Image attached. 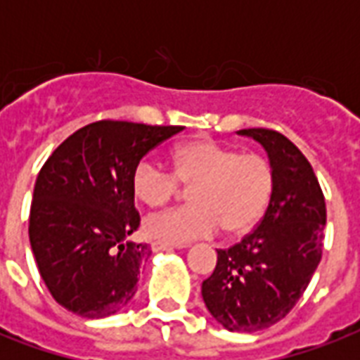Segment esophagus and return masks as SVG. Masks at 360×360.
I'll return each mask as SVG.
<instances>
[{"label":"esophagus","mask_w":360,"mask_h":360,"mask_svg":"<svg viewBox=\"0 0 360 360\" xmlns=\"http://www.w3.org/2000/svg\"><path fill=\"white\" fill-rule=\"evenodd\" d=\"M153 250H174V245H168V243H158V240H153L151 243Z\"/></svg>","instance_id":"obj_1"}]
</instances>
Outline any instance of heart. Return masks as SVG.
I'll use <instances>...</instances> for the list:
<instances>
[{
    "label": "heart",
    "instance_id": "b5f03b06",
    "mask_svg": "<svg viewBox=\"0 0 360 360\" xmlns=\"http://www.w3.org/2000/svg\"><path fill=\"white\" fill-rule=\"evenodd\" d=\"M179 183L190 186L192 205L147 217L146 236L158 243L185 245L222 230L243 236L267 211L276 169L259 153H243L211 138L181 141L172 151V172L146 157L132 169L130 186L136 200L147 207H160L177 194Z\"/></svg>",
    "mask_w": 360,
    "mask_h": 360
}]
</instances>
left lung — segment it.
Wrapping results in <instances>:
<instances>
[{"mask_svg":"<svg viewBox=\"0 0 360 360\" xmlns=\"http://www.w3.org/2000/svg\"><path fill=\"white\" fill-rule=\"evenodd\" d=\"M276 169L267 211L248 236L219 252L203 280L205 307L228 330L256 333L291 312L321 259L327 209L319 181L299 147L271 129H245Z\"/></svg>","mask_w":360,"mask_h":360,"instance_id":"1","label":"left lung"}]
</instances>
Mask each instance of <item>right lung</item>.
Returning <instances> with one entry per match:
<instances>
[{
  "mask_svg": "<svg viewBox=\"0 0 360 360\" xmlns=\"http://www.w3.org/2000/svg\"><path fill=\"white\" fill-rule=\"evenodd\" d=\"M181 130L95 121L70 134L41 168L30 211L31 250L48 291L69 312L106 318L134 297L151 250L130 240L140 226L132 169Z\"/></svg>",
  "mask_w": 360,
  "mask_h": 360,
  "instance_id": "obj_1",
  "label": "right lung"
}]
</instances>
